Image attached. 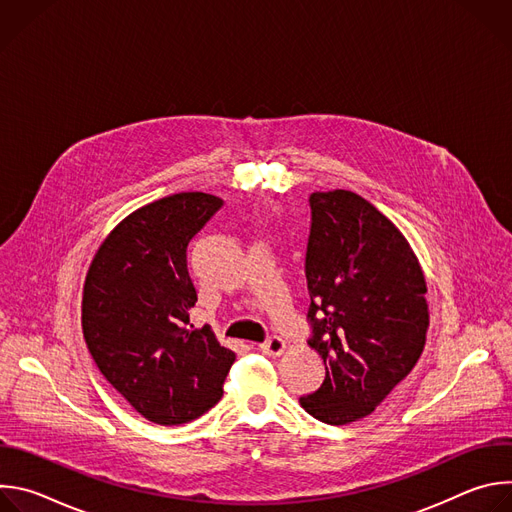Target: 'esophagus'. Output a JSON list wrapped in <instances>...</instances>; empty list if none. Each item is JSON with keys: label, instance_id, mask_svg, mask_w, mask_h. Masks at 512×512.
Returning <instances> with one entry per match:
<instances>
[{"label": "esophagus", "instance_id": "esophagus-1", "mask_svg": "<svg viewBox=\"0 0 512 512\" xmlns=\"http://www.w3.org/2000/svg\"><path fill=\"white\" fill-rule=\"evenodd\" d=\"M261 350H263L265 354L279 356V354L285 350V342H283L279 336H271V338H267V340L261 344Z\"/></svg>", "mask_w": 512, "mask_h": 512}]
</instances>
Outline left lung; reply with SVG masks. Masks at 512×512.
I'll list each match as a JSON object with an SVG mask.
<instances>
[{"mask_svg": "<svg viewBox=\"0 0 512 512\" xmlns=\"http://www.w3.org/2000/svg\"><path fill=\"white\" fill-rule=\"evenodd\" d=\"M308 340L326 367L300 405L328 425L371 415L411 373L429 328L427 283L403 233L350 190L314 192Z\"/></svg>", "mask_w": 512, "mask_h": 512, "instance_id": "1", "label": "left lung"}]
</instances>
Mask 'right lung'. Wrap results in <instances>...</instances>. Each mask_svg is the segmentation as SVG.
I'll use <instances>...</instances> for the list:
<instances>
[{
    "instance_id": "add662e5",
    "label": "right lung",
    "mask_w": 512,
    "mask_h": 512,
    "mask_svg": "<svg viewBox=\"0 0 512 512\" xmlns=\"http://www.w3.org/2000/svg\"><path fill=\"white\" fill-rule=\"evenodd\" d=\"M223 200L180 192L125 216L83 287V334L103 377L148 421L188 423L223 397L235 352L194 328L190 245Z\"/></svg>"
}]
</instances>
